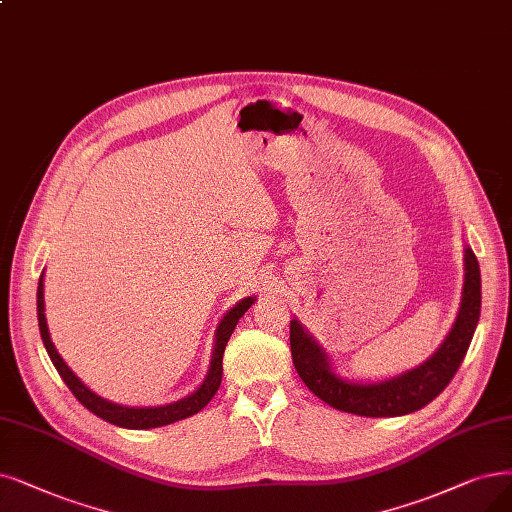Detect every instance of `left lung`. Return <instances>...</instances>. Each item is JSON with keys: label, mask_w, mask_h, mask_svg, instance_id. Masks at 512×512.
<instances>
[{"label": "left lung", "mask_w": 512, "mask_h": 512, "mask_svg": "<svg viewBox=\"0 0 512 512\" xmlns=\"http://www.w3.org/2000/svg\"><path fill=\"white\" fill-rule=\"evenodd\" d=\"M481 315V273L473 250L464 248V288L458 317L433 357H428L414 370L380 382H351L340 378L330 365L313 336L304 330L298 319L290 323L292 361L302 382L321 401L334 410L367 418H393L422 410L443 388L452 382L454 374L468 351Z\"/></svg>", "instance_id": "left-lung-1"}]
</instances>
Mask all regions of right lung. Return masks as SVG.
Wrapping results in <instances>:
<instances>
[{
  "instance_id": "add662e5",
  "label": "right lung",
  "mask_w": 512,
  "mask_h": 512,
  "mask_svg": "<svg viewBox=\"0 0 512 512\" xmlns=\"http://www.w3.org/2000/svg\"><path fill=\"white\" fill-rule=\"evenodd\" d=\"M254 300L256 298H252V296L239 300L233 309L227 311V315L220 319V323L216 327L210 370H208V376L203 378V382L199 384L197 391H193L185 399L168 403V405H159V407H128V405L107 401V399L98 397L96 393H92L90 388L71 372V367L63 361V357L58 355L54 342L50 340L46 313H44L46 311L44 309V273H42V277H39V285H37V321H39V334H42L46 351H48L54 367L58 370L60 378L65 380L69 391L75 395V399L84 405L86 410H90L94 416H98L102 420H107L121 428H134V431H140V428H155V426H166V424H172L178 420H185V418L201 412L203 407L210 403V399L216 395L220 380H222L224 349H227V342L235 330L237 321L245 315V311L250 309Z\"/></svg>"
}]
</instances>
